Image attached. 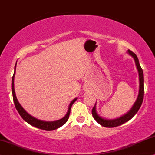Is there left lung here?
<instances>
[{"label":"left lung","mask_w":155,"mask_h":155,"mask_svg":"<svg viewBox=\"0 0 155 155\" xmlns=\"http://www.w3.org/2000/svg\"><path fill=\"white\" fill-rule=\"evenodd\" d=\"M128 53L131 55V56L133 57V58L134 59L135 64H136V66L137 68V70H138L139 72V95L138 98H137V100L136 102H135L134 105L132 108L130 110V111L128 112L127 114L121 116V117L116 118V119L114 120H106L104 119V118H101V116L98 115V114L96 113V110H95V103L94 107L92 109V115L94 118V119L99 124H101V126L105 127L108 128H113L118 127V126L121 125L126 122L129 121L131 118H133V116L137 114V111H138L139 108H140L141 106H142V104L143 102V98H144V74H143V70L142 68H141L140 64H139V60L137 58V55L131 51V50H128Z\"/></svg>","instance_id":"8db88e82"}]
</instances>
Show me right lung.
<instances>
[{
	"label": "right lung",
	"mask_w": 155,
	"mask_h": 155,
	"mask_svg": "<svg viewBox=\"0 0 155 155\" xmlns=\"http://www.w3.org/2000/svg\"><path fill=\"white\" fill-rule=\"evenodd\" d=\"M16 65H15V71H16ZM15 71L14 73H13V78H12V83H11V89H12V94H13V102H14L15 107H16V110H18V114H20V116H21L23 119L25 121L27 122L28 124H29L30 125L33 126L34 127H37L38 129H43V130L46 131H52L54 130V129H58L60 127H62V125H64V124L66 123L67 121L68 120L69 116H70V109H71V107L72 104L75 102V101L77 100V98H74L73 101L70 103V106H69L68 111L67 113V114L64 117H63L62 119L58 120V121H51V122H47V121H41V120L37 119V118L33 117V116L29 115L27 112L25 110L24 108H22V106H21L20 104L18 103V100H17L16 93H15L14 91V76H15Z\"/></svg>",
	"instance_id": "add662e5"
}]
</instances>
